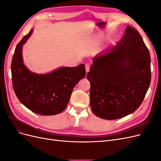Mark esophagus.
<instances>
[{
	"instance_id": "obj_1",
	"label": "esophagus",
	"mask_w": 161,
	"mask_h": 161,
	"mask_svg": "<svg viewBox=\"0 0 161 161\" xmlns=\"http://www.w3.org/2000/svg\"><path fill=\"white\" fill-rule=\"evenodd\" d=\"M85 69H86V73L89 71L90 65H89V64H85Z\"/></svg>"
}]
</instances>
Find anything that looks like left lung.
<instances>
[{"label":"left lung","mask_w":161,"mask_h":161,"mask_svg":"<svg viewBox=\"0 0 161 161\" xmlns=\"http://www.w3.org/2000/svg\"><path fill=\"white\" fill-rule=\"evenodd\" d=\"M92 62L86 76L92 111L105 119L132 114L151 80L150 53L138 31L127 26L118 44L95 56Z\"/></svg>","instance_id":"8db88e82"}]
</instances>
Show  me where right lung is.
Returning <instances> with one entry per match:
<instances>
[{
	"instance_id": "1",
	"label": "right lung",
	"mask_w": 161,
	"mask_h": 161,
	"mask_svg": "<svg viewBox=\"0 0 161 161\" xmlns=\"http://www.w3.org/2000/svg\"><path fill=\"white\" fill-rule=\"evenodd\" d=\"M33 31L23 37L14 50L11 62L13 89L19 101L34 113L56 115L66 108L73 89L86 75L85 67L83 64L62 66L46 74L31 72L23 63L22 50Z\"/></svg>"
}]
</instances>
